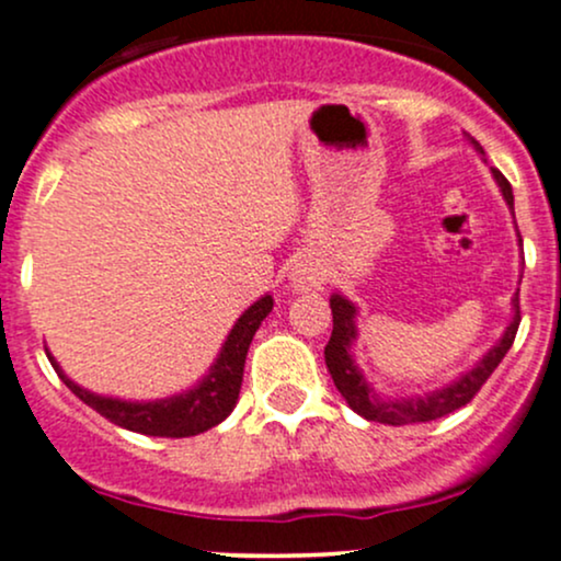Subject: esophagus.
I'll return each mask as SVG.
<instances>
[{
    "label": "esophagus",
    "instance_id": "1",
    "mask_svg": "<svg viewBox=\"0 0 561 561\" xmlns=\"http://www.w3.org/2000/svg\"><path fill=\"white\" fill-rule=\"evenodd\" d=\"M327 274L324 268L319 266L317 261L302 259L289 268V285H293L298 293H311V289H324Z\"/></svg>",
    "mask_w": 561,
    "mask_h": 561
}]
</instances>
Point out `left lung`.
I'll return each instance as SVG.
<instances>
[{"label": "left lung", "mask_w": 561, "mask_h": 561, "mask_svg": "<svg viewBox=\"0 0 561 561\" xmlns=\"http://www.w3.org/2000/svg\"><path fill=\"white\" fill-rule=\"evenodd\" d=\"M469 141H472L474 150H478L480 156H485L478 141L474 139ZM493 179L495 184H499L501 195L506 199L508 210L514 214L512 184L506 182L504 173L495 169H493ZM519 242H523V237H519ZM330 308H332V337L324 347V362L334 379V388L340 390V396L345 398L347 405H351L356 414H362L364 420L392 424V427L440 420V416L450 414V411L467 405L474 396H478V390L485 385V379L493 375L495 366L501 364V358L506 356V351L512 347L514 334H517V327H519V293H514L512 321H508V327L504 330V334H501L499 343H495L491 351H488L485 356L472 366V369H467L465 375H459L454 382L443 385V388L424 392V396H379V392L369 385V379L364 377V371L358 369L356 358H353V345H356L358 340L356 302L347 300L345 295L332 293Z\"/></svg>", "instance_id": "8db88e82"}]
</instances>
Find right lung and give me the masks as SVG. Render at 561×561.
<instances>
[{"instance_id":"right-lung-1","label":"right lung","mask_w":561,"mask_h":561,"mask_svg":"<svg viewBox=\"0 0 561 561\" xmlns=\"http://www.w3.org/2000/svg\"><path fill=\"white\" fill-rule=\"evenodd\" d=\"M274 298L263 295L234 321L231 332L224 340L216 362L210 364L208 375L192 385L190 390L176 392V396L158 398V401H124V398L96 396V392L81 388L73 382L62 366L55 362L53 353L47 351L49 364L55 366L57 377L68 385V390L83 403L92 405L96 414L111 420L118 427L131 430V433L152 435V437H190L221 424L234 411L237 398H240L244 358L248 347L259 332L261 321L272 313Z\"/></svg>"}]
</instances>
